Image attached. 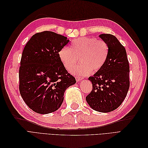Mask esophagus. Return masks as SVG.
<instances>
[{"mask_svg":"<svg viewBox=\"0 0 148 148\" xmlns=\"http://www.w3.org/2000/svg\"><path fill=\"white\" fill-rule=\"evenodd\" d=\"M75 78H76V80H77V82H79L80 80H82L83 79L82 77H78V76H76L75 77Z\"/></svg>","mask_w":148,"mask_h":148,"instance_id":"1","label":"esophagus"}]
</instances>
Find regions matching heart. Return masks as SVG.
I'll return each instance as SVG.
<instances>
[{"instance_id": "obj_1", "label": "heart", "mask_w": 148, "mask_h": 148, "mask_svg": "<svg viewBox=\"0 0 148 148\" xmlns=\"http://www.w3.org/2000/svg\"><path fill=\"white\" fill-rule=\"evenodd\" d=\"M109 47L103 39L83 37L74 40L70 49L62 47L59 51V57L65 68L70 71L77 65L79 59L81 64L75 66L72 72L80 77L89 75L92 71H99L107 60Z\"/></svg>"}]
</instances>
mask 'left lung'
<instances>
[{"label":"left lung","instance_id":"8db88e82","mask_svg":"<svg viewBox=\"0 0 148 148\" xmlns=\"http://www.w3.org/2000/svg\"><path fill=\"white\" fill-rule=\"evenodd\" d=\"M99 37L108 44L109 57L104 66L89 77L92 89L86 100L94 110L109 112L117 109L127 96L130 66L125 48L117 38L110 34H101Z\"/></svg>","mask_w":148,"mask_h":148}]
</instances>
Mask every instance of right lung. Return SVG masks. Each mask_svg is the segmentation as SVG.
<instances>
[{
	"instance_id": "obj_1",
	"label": "right lung",
	"mask_w": 148,
	"mask_h": 148,
	"mask_svg": "<svg viewBox=\"0 0 148 148\" xmlns=\"http://www.w3.org/2000/svg\"><path fill=\"white\" fill-rule=\"evenodd\" d=\"M66 37L49 31L34 34L24 47L19 69V90L31 109L41 114L60 107L65 89L76 83L64 66L59 51Z\"/></svg>"
}]
</instances>
